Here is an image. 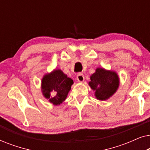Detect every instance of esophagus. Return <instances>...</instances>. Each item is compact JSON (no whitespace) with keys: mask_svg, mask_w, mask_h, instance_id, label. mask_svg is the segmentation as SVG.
<instances>
[{"mask_svg":"<svg viewBox=\"0 0 150 150\" xmlns=\"http://www.w3.org/2000/svg\"><path fill=\"white\" fill-rule=\"evenodd\" d=\"M76 79L78 80V81L81 82V83H82V82H83L84 81H85V76H84V75L82 73H79V74L77 75Z\"/></svg>","mask_w":150,"mask_h":150,"instance_id":"1","label":"esophagus"}]
</instances>
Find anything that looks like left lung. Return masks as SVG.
<instances>
[{
	"mask_svg": "<svg viewBox=\"0 0 150 150\" xmlns=\"http://www.w3.org/2000/svg\"><path fill=\"white\" fill-rule=\"evenodd\" d=\"M89 85L95 92L99 100H106L115 93L120 85V79L115 71L97 68L90 77Z\"/></svg>",
	"mask_w": 150,
	"mask_h": 150,
	"instance_id": "obj_1",
	"label": "left lung"
}]
</instances>
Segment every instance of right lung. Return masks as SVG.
I'll list each match as a JSON object with an SVG mask.
<instances>
[{
    "mask_svg": "<svg viewBox=\"0 0 150 150\" xmlns=\"http://www.w3.org/2000/svg\"><path fill=\"white\" fill-rule=\"evenodd\" d=\"M74 83L61 69H55L44 75L42 80L43 95L54 105H59L66 99Z\"/></svg>",
    "mask_w": 150,
    "mask_h": 150,
    "instance_id": "right-lung-1",
    "label": "right lung"
}]
</instances>
